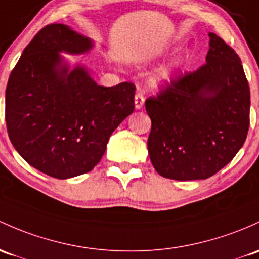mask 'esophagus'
Listing matches in <instances>:
<instances>
[{
  "label": "esophagus",
  "instance_id": "obj_1",
  "mask_svg": "<svg viewBox=\"0 0 259 259\" xmlns=\"http://www.w3.org/2000/svg\"><path fill=\"white\" fill-rule=\"evenodd\" d=\"M144 106V96L142 94H136L135 96V107L136 110H141Z\"/></svg>",
  "mask_w": 259,
  "mask_h": 259
}]
</instances>
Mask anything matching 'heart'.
<instances>
[{
    "instance_id": "obj_1",
    "label": "heart",
    "mask_w": 259,
    "mask_h": 259,
    "mask_svg": "<svg viewBox=\"0 0 259 259\" xmlns=\"http://www.w3.org/2000/svg\"><path fill=\"white\" fill-rule=\"evenodd\" d=\"M171 52V49L169 47H160V48L152 49L151 52H148L147 54H144V59L146 60H155L160 59V58L165 57L169 53ZM189 63V55L183 54L179 57L174 58L170 62L166 64H163L162 66L157 69L151 76V84L153 88L155 89H164L170 86L175 81L179 74L182 73L185 69V66Z\"/></svg>"
}]
</instances>
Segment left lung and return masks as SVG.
<instances>
[{"mask_svg":"<svg viewBox=\"0 0 259 259\" xmlns=\"http://www.w3.org/2000/svg\"><path fill=\"white\" fill-rule=\"evenodd\" d=\"M208 37L206 64L146 101L152 121L149 158L169 179L216 174L237 154L248 132L251 94L240 57L215 33Z\"/></svg>","mask_w":259,"mask_h":259,"instance_id":"obj_1","label":"left lung"}]
</instances>
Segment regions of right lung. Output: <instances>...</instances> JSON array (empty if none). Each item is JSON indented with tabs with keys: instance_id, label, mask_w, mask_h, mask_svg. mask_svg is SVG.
I'll list each match as a JSON object with an SVG mask.
<instances>
[{
	"instance_id": "right-lung-1",
	"label": "right lung",
	"mask_w": 259,
	"mask_h": 259,
	"mask_svg": "<svg viewBox=\"0 0 259 259\" xmlns=\"http://www.w3.org/2000/svg\"><path fill=\"white\" fill-rule=\"evenodd\" d=\"M91 38L51 24L24 48L6 88V124L15 149L33 168L57 179L90 171L110 136L135 110V85L100 86L81 63Z\"/></svg>"
}]
</instances>
